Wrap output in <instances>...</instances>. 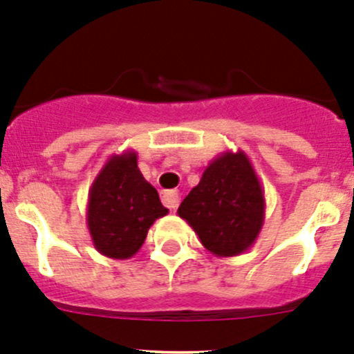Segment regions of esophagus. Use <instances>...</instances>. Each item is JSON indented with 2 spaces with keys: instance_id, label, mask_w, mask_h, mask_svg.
<instances>
[{
  "instance_id": "esophagus-1",
  "label": "esophagus",
  "mask_w": 354,
  "mask_h": 354,
  "mask_svg": "<svg viewBox=\"0 0 354 354\" xmlns=\"http://www.w3.org/2000/svg\"><path fill=\"white\" fill-rule=\"evenodd\" d=\"M162 203L169 210H174L178 207V203H180V194H178L176 190L164 192V194H162Z\"/></svg>"
}]
</instances>
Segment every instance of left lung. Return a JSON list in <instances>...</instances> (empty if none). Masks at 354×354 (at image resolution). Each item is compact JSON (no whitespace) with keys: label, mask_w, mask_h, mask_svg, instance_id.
I'll return each mask as SVG.
<instances>
[{"label":"left lung","mask_w":354,"mask_h":354,"mask_svg":"<svg viewBox=\"0 0 354 354\" xmlns=\"http://www.w3.org/2000/svg\"><path fill=\"white\" fill-rule=\"evenodd\" d=\"M216 257L245 253L259 238L266 219V197L243 151L221 152L203 171L178 209Z\"/></svg>","instance_id":"left-lung-1"}]
</instances>
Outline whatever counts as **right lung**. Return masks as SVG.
<instances>
[{
    "instance_id": "1",
    "label": "right lung",
    "mask_w": 354,
    "mask_h": 354,
    "mask_svg": "<svg viewBox=\"0 0 354 354\" xmlns=\"http://www.w3.org/2000/svg\"><path fill=\"white\" fill-rule=\"evenodd\" d=\"M169 210L137 164V152L114 154L95 176L87 202V227L101 255L114 260L133 257L149 227Z\"/></svg>"
}]
</instances>
